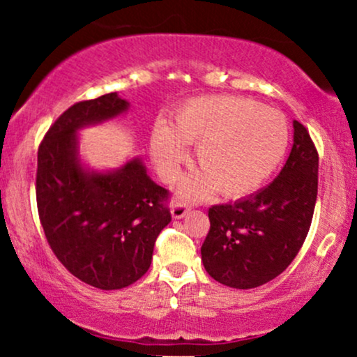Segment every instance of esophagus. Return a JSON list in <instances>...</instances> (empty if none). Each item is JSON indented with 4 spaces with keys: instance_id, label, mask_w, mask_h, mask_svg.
Wrapping results in <instances>:
<instances>
[{
    "instance_id": "esophagus-1",
    "label": "esophagus",
    "mask_w": 357,
    "mask_h": 357,
    "mask_svg": "<svg viewBox=\"0 0 357 357\" xmlns=\"http://www.w3.org/2000/svg\"><path fill=\"white\" fill-rule=\"evenodd\" d=\"M188 211H190V206H188L186 202H183V199H174L173 204H171V215H173V218L176 220L186 216Z\"/></svg>"
}]
</instances>
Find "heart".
Wrapping results in <instances>:
<instances>
[{
	"label": "heart",
	"mask_w": 357,
	"mask_h": 357,
	"mask_svg": "<svg viewBox=\"0 0 357 357\" xmlns=\"http://www.w3.org/2000/svg\"><path fill=\"white\" fill-rule=\"evenodd\" d=\"M289 144L285 117L275 109L235 96H208L188 100L169 124L154 127L151 155L167 181L195 147L199 171L186 176L183 191L190 196L211 190L225 198L257 191L277 169Z\"/></svg>",
	"instance_id": "obj_1"
}]
</instances>
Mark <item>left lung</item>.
I'll return each mask as SVG.
<instances>
[{"mask_svg": "<svg viewBox=\"0 0 357 357\" xmlns=\"http://www.w3.org/2000/svg\"><path fill=\"white\" fill-rule=\"evenodd\" d=\"M319 154L309 130L294 121V146L280 174L264 190L208 210L204 268L220 284L255 289L280 275L304 245L312 223Z\"/></svg>", "mask_w": 357, "mask_h": 357, "instance_id": "obj_1", "label": "left lung"}]
</instances>
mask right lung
Listing matches in <instances>:
<instances>
[{
    "instance_id": "obj_1",
    "label": "right lung",
    "mask_w": 357,
    "mask_h": 357,
    "mask_svg": "<svg viewBox=\"0 0 357 357\" xmlns=\"http://www.w3.org/2000/svg\"><path fill=\"white\" fill-rule=\"evenodd\" d=\"M116 92L82 100L53 122L38 147L36 206L52 252L85 284L117 290L149 270L155 238L171 221L169 191L139 159L114 173H87L77 130L126 112Z\"/></svg>"
}]
</instances>
